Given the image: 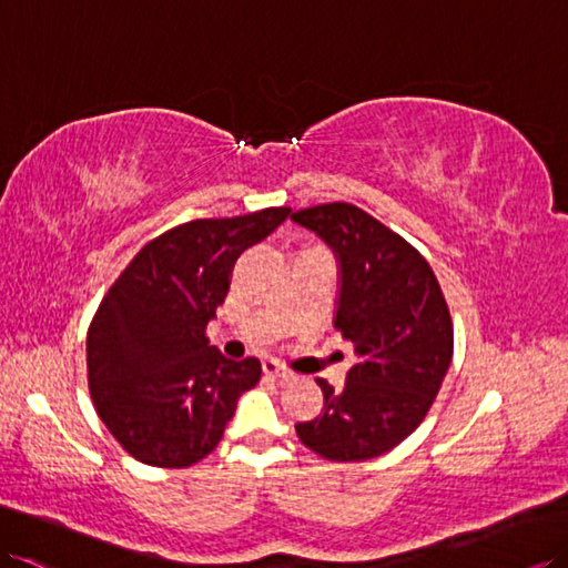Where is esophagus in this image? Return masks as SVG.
<instances>
[{"label":"esophagus","instance_id":"1","mask_svg":"<svg viewBox=\"0 0 568 568\" xmlns=\"http://www.w3.org/2000/svg\"><path fill=\"white\" fill-rule=\"evenodd\" d=\"M262 371H265L267 376L280 378V381H292L294 378V373L288 371L286 366H282L280 362H274V358H265V362H262Z\"/></svg>","mask_w":568,"mask_h":568}]
</instances>
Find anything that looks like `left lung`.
I'll return each instance as SVG.
<instances>
[{
    "instance_id": "1",
    "label": "left lung",
    "mask_w": 568,
    "mask_h": 568,
    "mask_svg": "<svg viewBox=\"0 0 568 568\" xmlns=\"http://www.w3.org/2000/svg\"><path fill=\"white\" fill-rule=\"evenodd\" d=\"M339 260L335 327L358 362L325 395L315 419L296 424L301 444L335 463L378 458L417 428L453 358V321L434 270L417 247L349 202L292 214Z\"/></svg>"
}]
</instances>
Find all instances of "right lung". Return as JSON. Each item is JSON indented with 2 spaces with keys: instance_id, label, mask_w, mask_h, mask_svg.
Returning a JSON list of instances; mask_svg holds the SVG:
<instances>
[{
  "instance_id": "1",
  "label": "right lung",
  "mask_w": 568,
  "mask_h": 568,
  "mask_svg": "<svg viewBox=\"0 0 568 568\" xmlns=\"http://www.w3.org/2000/svg\"><path fill=\"white\" fill-rule=\"evenodd\" d=\"M288 206L195 219L161 233L108 288L87 335L89 393L122 450L154 467H190L224 436L257 358L231 362L206 339L239 255L282 224Z\"/></svg>"
}]
</instances>
